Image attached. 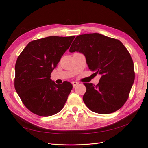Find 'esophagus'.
I'll use <instances>...</instances> for the list:
<instances>
[{
	"mask_svg": "<svg viewBox=\"0 0 148 148\" xmlns=\"http://www.w3.org/2000/svg\"><path fill=\"white\" fill-rule=\"evenodd\" d=\"M71 84H72L73 87H75L76 86H77V85L78 84V82H71Z\"/></svg>",
	"mask_w": 148,
	"mask_h": 148,
	"instance_id": "esophagus-1",
	"label": "esophagus"
}]
</instances>
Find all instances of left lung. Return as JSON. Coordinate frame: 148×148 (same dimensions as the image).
Segmentation results:
<instances>
[{
	"label": "left lung",
	"mask_w": 148,
	"mask_h": 148,
	"mask_svg": "<svg viewBox=\"0 0 148 148\" xmlns=\"http://www.w3.org/2000/svg\"><path fill=\"white\" fill-rule=\"evenodd\" d=\"M70 52L82 53L89 69L101 74L97 85L84 83V104L94 112L108 114L127 101L135 80L133 62L127 48L119 40L99 33L77 36Z\"/></svg>",
	"instance_id": "8db88e82"
}]
</instances>
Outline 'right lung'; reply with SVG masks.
I'll return each mask as SVG.
<instances>
[{"label": "right lung", "mask_w": 148, "mask_h": 148, "mask_svg": "<svg viewBox=\"0 0 148 148\" xmlns=\"http://www.w3.org/2000/svg\"><path fill=\"white\" fill-rule=\"evenodd\" d=\"M75 38L49 36L34 40L18 57L15 88L31 112L49 117L63 109L73 86L69 82L56 84L51 79V74Z\"/></svg>", "instance_id": "add662e5"}]
</instances>
